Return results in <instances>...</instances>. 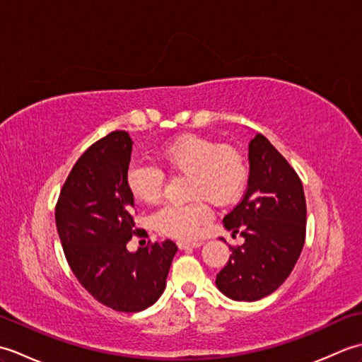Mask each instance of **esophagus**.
<instances>
[{
    "instance_id": "esophagus-1",
    "label": "esophagus",
    "mask_w": 362,
    "mask_h": 362,
    "mask_svg": "<svg viewBox=\"0 0 362 362\" xmlns=\"http://www.w3.org/2000/svg\"><path fill=\"white\" fill-rule=\"evenodd\" d=\"M204 243L202 241H193V243H189V241H179L177 243V245H179V249H182V250H185V249H196V247H201Z\"/></svg>"
}]
</instances>
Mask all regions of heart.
Masks as SVG:
<instances>
[{
    "mask_svg": "<svg viewBox=\"0 0 362 362\" xmlns=\"http://www.w3.org/2000/svg\"><path fill=\"white\" fill-rule=\"evenodd\" d=\"M158 160L174 174L188 175L183 205H165L152 214V227L174 240H193L211 218L209 201L214 205L236 202L244 193L249 169L243 153L233 146L218 144L210 138L185 134L158 151ZM126 185L135 201L157 202L163 193L165 174L149 163H132L126 173Z\"/></svg>",
    "mask_w": 362,
    "mask_h": 362,
    "instance_id": "obj_1",
    "label": "heart"
}]
</instances>
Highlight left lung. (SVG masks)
<instances>
[{
	"instance_id": "8db88e82",
	"label": "left lung",
	"mask_w": 362,
	"mask_h": 362,
	"mask_svg": "<svg viewBox=\"0 0 362 362\" xmlns=\"http://www.w3.org/2000/svg\"><path fill=\"white\" fill-rule=\"evenodd\" d=\"M249 161L247 189L222 221L244 244L230 247L216 286L230 298L255 302L279 289L294 269L305 244L306 201L294 168L264 135L250 141Z\"/></svg>"
}]
</instances>
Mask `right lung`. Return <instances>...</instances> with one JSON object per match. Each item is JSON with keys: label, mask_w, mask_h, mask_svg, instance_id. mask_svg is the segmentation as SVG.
<instances>
[{"label": "right lung", "mask_w": 362, "mask_h": 362, "mask_svg": "<svg viewBox=\"0 0 362 362\" xmlns=\"http://www.w3.org/2000/svg\"><path fill=\"white\" fill-rule=\"evenodd\" d=\"M132 144L126 130L93 143L76 161L56 204V226L73 274L99 303L119 313L149 308L163 294L177 245L148 243L126 249L132 235L148 236L134 221L126 185Z\"/></svg>", "instance_id": "obj_1"}]
</instances>
